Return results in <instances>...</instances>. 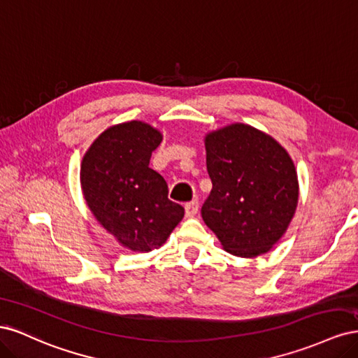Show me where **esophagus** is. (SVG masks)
I'll return each instance as SVG.
<instances>
[{
	"mask_svg": "<svg viewBox=\"0 0 358 358\" xmlns=\"http://www.w3.org/2000/svg\"><path fill=\"white\" fill-rule=\"evenodd\" d=\"M199 212V201L194 200V201H189L185 204V215L188 216V218H192V216H196Z\"/></svg>",
	"mask_w": 358,
	"mask_h": 358,
	"instance_id": "34e87169",
	"label": "esophagus"
}]
</instances>
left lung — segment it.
Returning a JSON list of instances; mask_svg holds the SVG:
<instances>
[{"label":"left lung","mask_w":358,"mask_h":358,"mask_svg":"<svg viewBox=\"0 0 358 358\" xmlns=\"http://www.w3.org/2000/svg\"><path fill=\"white\" fill-rule=\"evenodd\" d=\"M212 191L204 224L227 252L254 258L268 252L296 213L299 179L287 149L272 136L234 122L204 136Z\"/></svg>","instance_id":"1"}]
</instances>
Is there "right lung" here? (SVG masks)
I'll list each match as a JSON object with an SVG mask.
<instances>
[{
  "instance_id": "right-lung-1",
  "label": "right lung",
  "mask_w": 358,
  "mask_h": 358,
  "mask_svg": "<svg viewBox=\"0 0 358 358\" xmlns=\"http://www.w3.org/2000/svg\"><path fill=\"white\" fill-rule=\"evenodd\" d=\"M161 142L159 129L146 122L116 124L94 140L80 162L90 210L119 245L134 252L164 245L185 213L169 200L164 178L149 167Z\"/></svg>"
}]
</instances>
